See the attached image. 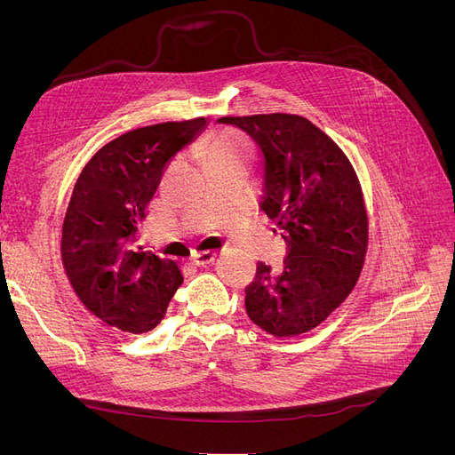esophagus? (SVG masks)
Segmentation results:
<instances>
[{"label": "esophagus", "mask_w": 455, "mask_h": 455, "mask_svg": "<svg viewBox=\"0 0 455 455\" xmlns=\"http://www.w3.org/2000/svg\"><path fill=\"white\" fill-rule=\"evenodd\" d=\"M214 259H216V252H211V251H206V252H196L194 256H191V261H194V264L199 266V267L212 264Z\"/></svg>", "instance_id": "1"}]
</instances>
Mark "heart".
<instances>
[{
  "label": "heart",
  "instance_id": "b5f03b06",
  "mask_svg": "<svg viewBox=\"0 0 455 455\" xmlns=\"http://www.w3.org/2000/svg\"><path fill=\"white\" fill-rule=\"evenodd\" d=\"M249 146L241 139L239 134L226 132L220 134L216 139L204 144V154L209 163H222V161H233V159H244Z\"/></svg>",
  "mask_w": 455,
  "mask_h": 455
}]
</instances>
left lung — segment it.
<instances>
[{"mask_svg":"<svg viewBox=\"0 0 455 455\" xmlns=\"http://www.w3.org/2000/svg\"><path fill=\"white\" fill-rule=\"evenodd\" d=\"M246 132L264 159L261 209L288 244L283 266L258 261L244 288L251 321L277 338L319 326L349 296L368 249L363 189L349 159L301 116L220 117Z\"/></svg>","mask_w":455,"mask_h":455,"instance_id":"obj_1","label":"left lung"}]
</instances>
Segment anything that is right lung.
I'll return each instance as SVG.
<instances>
[{
	"label": "right lung",
	"mask_w": 455,
	"mask_h": 455,
	"mask_svg": "<svg viewBox=\"0 0 455 455\" xmlns=\"http://www.w3.org/2000/svg\"><path fill=\"white\" fill-rule=\"evenodd\" d=\"M206 123L169 121L121 134L96 151L74 186L62 224V264L81 304L123 332L156 328L184 283L174 259L132 244L167 163Z\"/></svg>",
	"instance_id": "right-lung-1"
}]
</instances>
